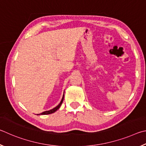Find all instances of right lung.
Wrapping results in <instances>:
<instances>
[{
    "label": "right lung",
    "instance_id": "add662e5",
    "mask_svg": "<svg viewBox=\"0 0 146 146\" xmlns=\"http://www.w3.org/2000/svg\"><path fill=\"white\" fill-rule=\"evenodd\" d=\"M63 99H64V94H63V98H62V99H61V102H60V104H59L57 106H56L55 108H53V109H52V110H48V111H43V112H42V113H40V115H48V114H50V113H54V112H55L56 111H57L58 110L59 108H60V107L61 106V104H62L63 101ZM38 115H40V114H38Z\"/></svg>",
    "mask_w": 146,
    "mask_h": 146
}]
</instances>
